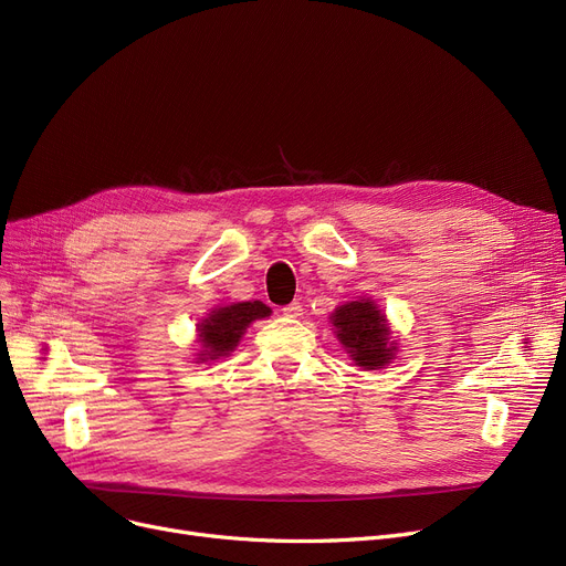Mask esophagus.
Returning a JSON list of instances; mask_svg holds the SVG:
<instances>
[{"instance_id":"1","label":"esophagus","mask_w":566,"mask_h":566,"mask_svg":"<svg viewBox=\"0 0 566 566\" xmlns=\"http://www.w3.org/2000/svg\"><path fill=\"white\" fill-rule=\"evenodd\" d=\"M282 312H284V316H291V318H298V316H303V305H301V303H291V305L282 307Z\"/></svg>"}]
</instances>
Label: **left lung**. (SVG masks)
<instances>
[{"label": "left lung", "instance_id": "left-lung-1", "mask_svg": "<svg viewBox=\"0 0 566 566\" xmlns=\"http://www.w3.org/2000/svg\"><path fill=\"white\" fill-rule=\"evenodd\" d=\"M335 337L348 358L365 371L385 369L397 358V339H392L390 321L376 301L363 298L348 301L331 314Z\"/></svg>", "mask_w": 566, "mask_h": 566}]
</instances>
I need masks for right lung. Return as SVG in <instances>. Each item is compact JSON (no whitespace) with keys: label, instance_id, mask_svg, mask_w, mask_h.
I'll return each instance as SVG.
<instances>
[{"label":"right lung","instance_id":"obj_1","mask_svg":"<svg viewBox=\"0 0 566 566\" xmlns=\"http://www.w3.org/2000/svg\"><path fill=\"white\" fill-rule=\"evenodd\" d=\"M271 307L261 301L248 303H229L222 307H213L197 323V342L199 353L197 363H218L235 350L243 335L248 333L250 323L271 316Z\"/></svg>","mask_w":566,"mask_h":566}]
</instances>
